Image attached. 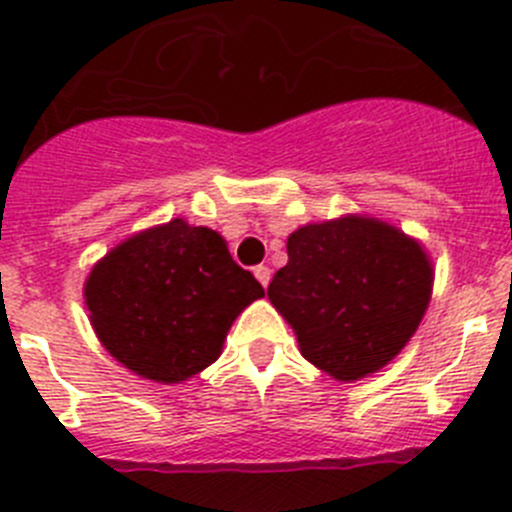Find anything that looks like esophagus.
Returning <instances> with one entry per match:
<instances>
[{
  "instance_id": "esophagus-1",
  "label": "esophagus",
  "mask_w": 512,
  "mask_h": 512,
  "mask_svg": "<svg viewBox=\"0 0 512 512\" xmlns=\"http://www.w3.org/2000/svg\"><path fill=\"white\" fill-rule=\"evenodd\" d=\"M255 278L260 280L262 288H267V283H270V278H272V270L267 265H257L255 267Z\"/></svg>"
}]
</instances>
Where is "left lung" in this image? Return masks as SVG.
Masks as SVG:
<instances>
[{
    "label": "left lung",
    "instance_id": "1",
    "mask_svg": "<svg viewBox=\"0 0 512 512\" xmlns=\"http://www.w3.org/2000/svg\"><path fill=\"white\" fill-rule=\"evenodd\" d=\"M429 295L422 247L369 217L300 227L288 237V265L267 288L300 353L341 381L389 364L417 331Z\"/></svg>",
    "mask_w": 512,
    "mask_h": 512
}]
</instances>
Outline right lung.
I'll return each instance as SVG.
<instances>
[{"label":"right lung","mask_w":512,"mask_h":512,"mask_svg":"<svg viewBox=\"0 0 512 512\" xmlns=\"http://www.w3.org/2000/svg\"><path fill=\"white\" fill-rule=\"evenodd\" d=\"M262 295L214 229L184 219L118 245L85 283L100 343L126 369L161 384L214 364L234 318Z\"/></svg>","instance_id":"1"}]
</instances>
